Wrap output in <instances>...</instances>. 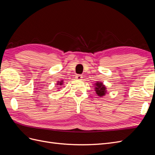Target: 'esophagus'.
Listing matches in <instances>:
<instances>
[{
    "mask_svg": "<svg viewBox=\"0 0 155 155\" xmlns=\"http://www.w3.org/2000/svg\"><path fill=\"white\" fill-rule=\"evenodd\" d=\"M83 78L81 75H77V76H76V79H77V80H81Z\"/></svg>",
    "mask_w": 155,
    "mask_h": 155,
    "instance_id": "1",
    "label": "esophagus"
}]
</instances>
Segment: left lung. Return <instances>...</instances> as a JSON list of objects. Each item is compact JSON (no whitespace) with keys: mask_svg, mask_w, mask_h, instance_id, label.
I'll use <instances>...</instances> for the list:
<instances>
[{"mask_svg":"<svg viewBox=\"0 0 155 155\" xmlns=\"http://www.w3.org/2000/svg\"><path fill=\"white\" fill-rule=\"evenodd\" d=\"M95 91L97 94V95L100 97H103L105 96L107 93V88L103 84V83L100 81H97L95 83Z\"/></svg>","mask_w":155,"mask_h":155,"instance_id":"1","label":"left lung"}]
</instances>
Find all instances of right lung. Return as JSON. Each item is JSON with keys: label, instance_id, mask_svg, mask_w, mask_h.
I'll use <instances>...</instances> for the list:
<instances>
[{"label": "right lung", "instance_id": "right-lung-1", "mask_svg": "<svg viewBox=\"0 0 155 155\" xmlns=\"http://www.w3.org/2000/svg\"><path fill=\"white\" fill-rule=\"evenodd\" d=\"M57 83H57V85H59L60 87V86H61L63 84V80H61V81H58Z\"/></svg>", "mask_w": 155, "mask_h": 155}]
</instances>
